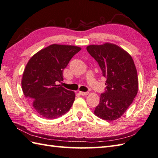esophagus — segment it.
Listing matches in <instances>:
<instances>
[{
	"label": "esophagus",
	"instance_id": "1",
	"mask_svg": "<svg viewBox=\"0 0 158 158\" xmlns=\"http://www.w3.org/2000/svg\"><path fill=\"white\" fill-rule=\"evenodd\" d=\"M79 94L80 95H81V96H86V95H88L89 93H88V92H79Z\"/></svg>",
	"mask_w": 158,
	"mask_h": 158
}]
</instances>
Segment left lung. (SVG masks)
<instances>
[{
  "label": "left lung",
  "instance_id": "left-lung-1",
  "mask_svg": "<svg viewBox=\"0 0 158 158\" xmlns=\"http://www.w3.org/2000/svg\"><path fill=\"white\" fill-rule=\"evenodd\" d=\"M107 79L106 91L101 94L94 114L108 121L123 116L138 93L137 70L131 56L116 44L106 43L87 46Z\"/></svg>",
  "mask_w": 158,
  "mask_h": 158
}]
</instances>
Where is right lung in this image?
<instances>
[{"instance_id": "right-lung-1", "label": "right lung", "mask_w": 158, "mask_h": 158, "mask_svg": "<svg viewBox=\"0 0 158 158\" xmlns=\"http://www.w3.org/2000/svg\"><path fill=\"white\" fill-rule=\"evenodd\" d=\"M81 49L76 46L54 44L40 50L28 61L22 88L25 97L43 118H57L72 107L75 92L58 83L64 80V69Z\"/></svg>"}]
</instances>
